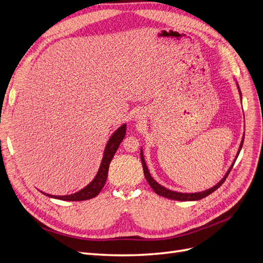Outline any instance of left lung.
Returning <instances> with one entry per match:
<instances>
[{
	"label": "left lung",
	"mask_w": 263,
	"mask_h": 263,
	"mask_svg": "<svg viewBox=\"0 0 263 263\" xmlns=\"http://www.w3.org/2000/svg\"><path fill=\"white\" fill-rule=\"evenodd\" d=\"M237 85H238V84H237ZM238 90H239V94H240V97H241V92H240L239 86H238ZM243 139H245V135H243V138H242V140H241V144H240L239 150H238V154H237L236 158L238 157V155H239L240 150H241V148H242ZM140 159H141L142 169H144L145 178H146L147 182L149 183V185L151 186V189H153L158 195L166 197V198H170V200H176V201H197V200H201V198H204V197H206L208 195L212 194V193L214 192V191H216V190L222 184V183L225 182V180H226V178L228 177V174H229L230 170L233 169V166H234V164H235V162H234V163L232 164V166H230V168H229V170L227 171V173L225 174V177L222 178V179L217 183L216 185L211 187L210 190H206V191H204V192H198V193H180V192H174V191H171V190H168V189L163 187L162 185L159 184V183H157V182L153 179V177L150 176V173H149V171H148V168H147L146 162H145V158H144V156H142V151H140ZM235 161H236V159H235Z\"/></svg>",
	"instance_id": "1"
}]
</instances>
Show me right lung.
I'll use <instances>...</instances> for the list:
<instances>
[{
    "mask_svg": "<svg viewBox=\"0 0 263 263\" xmlns=\"http://www.w3.org/2000/svg\"><path fill=\"white\" fill-rule=\"evenodd\" d=\"M125 134H126V125H123L119 127V128L112 135V137L109 138L104 151V156H103V159H102V163L99 169V172L97 174V177L94 178V180L90 183L89 185H86L81 191H79V192L71 195L57 196V195H50L46 193L44 194L49 197L58 198V200H62V201H85L97 196L105 184L109 163L112 161V159L116 153V150L118 149L119 145H121L122 140L124 139Z\"/></svg>",
    "mask_w": 263,
    "mask_h": 263,
    "instance_id": "right-lung-1",
    "label": "right lung"
}]
</instances>
